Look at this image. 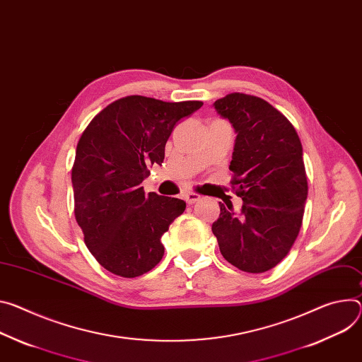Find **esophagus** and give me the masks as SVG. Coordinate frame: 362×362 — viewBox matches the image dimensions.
Here are the masks:
<instances>
[{"instance_id":"1","label":"esophagus","mask_w":362,"mask_h":362,"mask_svg":"<svg viewBox=\"0 0 362 362\" xmlns=\"http://www.w3.org/2000/svg\"><path fill=\"white\" fill-rule=\"evenodd\" d=\"M183 196H185V201H186L189 205L201 201V194H199V193H194V192H187V193H185Z\"/></svg>"}]
</instances>
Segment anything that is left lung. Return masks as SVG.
Instances as JSON below:
<instances>
[{
	"label": "left lung",
	"mask_w": 362,
	"mask_h": 362,
	"mask_svg": "<svg viewBox=\"0 0 362 362\" xmlns=\"http://www.w3.org/2000/svg\"><path fill=\"white\" fill-rule=\"evenodd\" d=\"M237 139L229 170L243 199L240 212L221 204L212 233L223 258L247 273H264L288 254L299 235L308 198L300 139L267 101L241 92L214 104Z\"/></svg>",
	"instance_id": "1"
}]
</instances>
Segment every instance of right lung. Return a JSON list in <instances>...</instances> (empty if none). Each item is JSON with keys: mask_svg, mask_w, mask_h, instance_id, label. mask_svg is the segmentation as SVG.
<instances>
[{"mask_svg": "<svg viewBox=\"0 0 362 362\" xmlns=\"http://www.w3.org/2000/svg\"><path fill=\"white\" fill-rule=\"evenodd\" d=\"M202 105L129 95L96 114L82 133L72 168L75 218L88 250L112 274L137 277L160 262L161 235L186 204L146 196L141 182L163 163L176 122Z\"/></svg>", "mask_w": 362, "mask_h": 362, "instance_id": "right-lung-1", "label": "right lung"}]
</instances>
